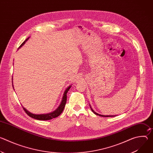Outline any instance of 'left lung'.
I'll list each match as a JSON object with an SVG mask.
<instances>
[{
  "label": "left lung",
  "instance_id": "obj_1",
  "mask_svg": "<svg viewBox=\"0 0 153 153\" xmlns=\"http://www.w3.org/2000/svg\"><path fill=\"white\" fill-rule=\"evenodd\" d=\"M90 108H91V111L95 114H96V115H97V116H101V117H114V116H116V115H109V116H105V115H102V114H98V113H97L96 112H95L93 110V108H91V106H90Z\"/></svg>",
  "mask_w": 153,
  "mask_h": 153
}]
</instances>
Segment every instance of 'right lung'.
Returning <instances> with one entry per match:
<instances>
[{
	"label": "right lung",
	"mask_w": 153,
	"mask_h": 153,
	"mask_svg": "<svg viewBox=\"0 0 153 153\" xmlns=\"http://www.w3.org/2000/svg\"><path fill=\"white\" fill-rule=\"evenodd\" d=\"M30 37H28L22 43L21 45L20 46L19 48L22 47L24 44L25 42H27V40H28V39ZM71 86V85H70L68 88L65 90L64 93H63V96L62 99V101L60 102V104L59 105V106H58V108L55 110L54 111L50 113H47V114H33L31 113H30L29 111H28L27 109H25L24 107H23L24 111H25V113L31 117L37 119V120H51L53 118H56L57 117H58L63 111V109L65 108V104H66L67 102V93H68V91H69V90L70 89ZM14 88V87H13Z\"/></svg>",
	"instance_id": "add662e5"
}]
</instances>
